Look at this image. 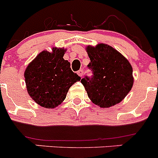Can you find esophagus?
<instances>
[{"instance_id": "34e87169", "label": "esophagus", "mask_w": 158, "mask_h": 158, "mask_svg": "<svg viewBox=\"0 0 158 158\" xmlns=\"http://www.w3.org/2000/svg\"><path fill=\"white\" fill-rule=\"evenodd\" d=\"M77 74L79 75V76H80L81 77L83 76V70H82V69H80V70H78L77 71Z\"/></svg>"}]
</instances>
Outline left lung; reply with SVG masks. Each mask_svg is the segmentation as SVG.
I'll list each match as a JSON object with an SVG mask.
<instances>
[{
    "label": "left lung",
    "mask_w": 158,
    "mask_h": 158,
    "mask_svg": "<svg viewBox=\"0 0 158 158\" xmlns=\"http://www.w3.org/2000/svg\"><path fill=\"white\" fill-rule=\"evenodd\" d=\"M93 76H85L83 84L89 99L100 107L120 103L133 86V69L125 57L109 45L100 43L86 47Z\"/></svg>",
    "instance_id": "obj_1"
}]
</instances>
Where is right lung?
Wrapping results in <instances>:
<instances>
[{
    "label": "right lung",
    "mask_w": 158,
    "mask_h": 158,
    "mask_svg": "<svg viewBox=\"0 0 158 158\" xmlns=\"http://www.w3.org/2000/svg\"><path fill=\"white\" fill-rule=\"evenodd\" d=\"M65 50L53 47L43 51L29 63L24 78L29 96L36 104L54 108L62 104L69 89L81 77L73 73L70 63L63 58Z\"/></svg>",
    "instance_id": "1"
}]
</instances>
